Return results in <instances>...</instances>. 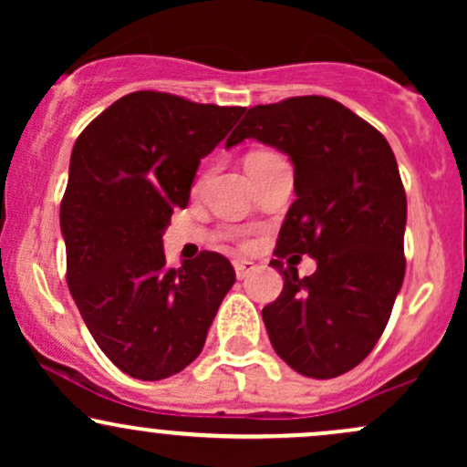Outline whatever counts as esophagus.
Wrapping results in <instances>:
<instances>
[{
  "label": "esophagus",
  "instance_id": "1",
  "mask_svg": "<svg viewBox=\"0 0 467 467\" xmlns=\"http://www.w3.org/2000/svg\"><path fill=\"white\" fill-rule=\"evenodd\" d=\"M254 270L256 265L252 264V261H237V264H234V275H237V278L250 276Z\"/></svg>",
  "mask_w": 467,
  "mask_h": 467
}]
</instances>
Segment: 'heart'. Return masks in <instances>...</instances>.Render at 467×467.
<instances>
[{
	"mask_svg": "<svg viewBox=\"0 0 467 467\" xmlns=\"http://www.w3.org/2000/svg\"><path fill=\"white\" fill-rule=\"evenodd\" d=\"M270 155H278V153H272V151H254L248 155V162H252V160H259V158H270Z\"/></svg>",
	"mask_w": 467,
	"mask_h": 467,
	"instance_id": "obj_1",
	"label": "heart"
}]
</instances>
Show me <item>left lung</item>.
<instances>
[{
    "label": "left lung",
    "mask_w": 467,
    "mask_h": 467,
    "mask_svg": "<svg viewBox=\"0 0 467 467\" xmlns=\"http://www.w3.org/2000/svg\"><path fill=\"white\" fill-rule=\"evenodd\" d=\"M245 138L276 147L294 164L296 200L276 241L285 283L265 305L272 347L294 371L329 379L351 371L382 336L404 281L406 192L387 138L325 96L250 107L226 147ZM287 254L319 267L297 278Z\"/></svg>",
    "instance_id": "obj_1"
}]
</instances>
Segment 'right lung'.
Returning <instances> with one entry per match:
<instances>
[{
  "label": "right lung",
  "mask_w": 467,
  "mask_h": 467,
  "mask_svg": "<svg viewBox=\"0 0 467 467\" xmlns=\"http://www.w3.org/2000/svg\"><path fill=\"white\" fill-rule=\"evenodd\" d=\"M245 107L164 92L118 99L77 138L61 202L67 287L96 345L120 371L164 379L200 356L234 283L226 256L169 267L162 234L203 155Z\"/></svg>",
  "instance_id": "add662e5"
}]
</instances>
